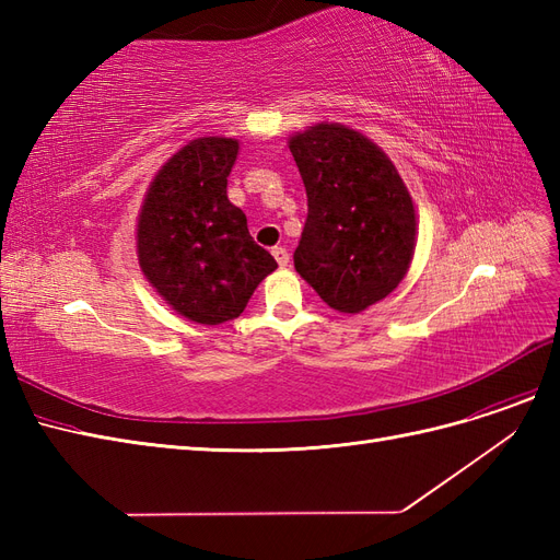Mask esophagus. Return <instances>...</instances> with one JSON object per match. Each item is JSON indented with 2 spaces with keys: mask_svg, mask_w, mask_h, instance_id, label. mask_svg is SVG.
Returning a JSON list of instances; mask_svg holds the SVG:
<instances>
[{
  "mask_svg": "<svg viewBox=\"0 0 560 560\" xmlns=\"http://www.w3.org/2000/svg\"><path fill=\"white\" fill-rule=\"evenodd\" d=\"M273 257H276L280 268H284L287 264H290V252H287L284 247H273Z\"/></svg>",
  "mask_w": 560,
  "mask_h": 560,
  "instance_id": "1",
  "label": "esophagus"
}]
</instances>
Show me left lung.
<instances>
[{
  "instance_id": "obj_1",
  "label": "left lung",
  "mask_w": 560,
  "mask_h": 560,
  "mask_svg": "<svg viewBox=\"0 0 560 560\" xmlns=\"http://www.w3.org/2000/svg\"><path fill=\"white\" fill-rule=\"evenodd\" d=\"M308 196L296 273L338 313H362L404 280L416 249V210L385 151L341 124L290 138Z\"/></svg>"
}]
</instances>
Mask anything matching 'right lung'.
Here are the masks:
<instances>
[{
    "instance_id": "right-lung-1",
    "label": "right lung",
    "mask_w": 560,
    "mask_h": 560,
    "mask_svg": "<svg viewBox=\"0 0 560 560\" xmlns=\"http://www.w3.org/2000/svg\"><path fill=\"white\" fill-rule=\"evenodd\" d=\"M238 140L198 138L151 179L138 217L144 278L186 319L222 325L238 317L278 268L252 241L247 217L226 196Z\"/></svg>"
}]
</instances>
